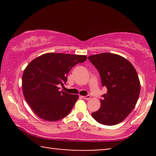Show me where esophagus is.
Segmentation results:
<instances>
[{"mask_svg": "<svg viewBox=\"0 0 156 156\" xmlns=\"http://www.w3.org/2000/svg\"><path fill=\"white\" fill-rule=\"evenodd\" d=\"M82 98L85 100H89L91 99V96L90 95H87V96H84V97H82Z\"/></svg>", "mask_w": 156, "mask_h": 156, "instance_id": "obj_1", "label": "esophagus"}]
</instances>
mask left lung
Instances as JSON below:
<instances>
[{
  "mask_svg": "<svg viewBox=\"0 0 156 156\" xmlns=\"http://www.w3.org/2000/svg\"><path fill=\"white\" fill-rule=\"evenodd\" d=\"M88 58L99 71L101 85L107 89L100 100L101 107L91 116L101 124H118L137 103L140 84L136 70L128 59L113 53L90 55Z\"/></svg>",
  "mask_w": 156,
  "mask_h": 156,
  "instance_id": "8db88e82",
  "label": "left lung"
}]
</instances>
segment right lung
I'll return each instance as SVG.
<instances>
[{
  "mask_svg": "<svg viewBox=\"0 0 156 156\" xmlns=\"http://www.w3.org/2000/svg\"><path fill=\"white\" fill-rule=\"evenodd\" d=\"M86 55L45 53L32 60L23 72V92L33 112L43 120L56 121L71 112L79 96L59 91L72 67L86 61Z\"/></svg>",
  "mask_w": 156,
  "mask_h": 156,
  "instance_id": "1",
  "label": "right lung"
}]
</instances>
